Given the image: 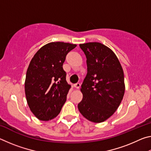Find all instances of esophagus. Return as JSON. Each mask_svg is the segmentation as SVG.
I'll return each instance as SVG.
<instances>
[{"label": "esophagus", "mask_w": 151, "mask_h": 151, "mask_svg": "<svg viewBox=\"0 0 151 151\" xmlns=\"http://www.w3.org/2000/svg\"><path fill=\"white\" fill-rule=\"evenodd\" d=\"M74 86H75L76 88L78 89L79 88L81 87V84L80 83H76V84H75V85H74Z\"/></svg>", "instance_id": "esophagus-1"}]
</instances>
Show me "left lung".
<instances>
[{"label":"left lung","mask_w":151,"mask_h":151,"mask_svg":"<svg viewBox=\"0 0 151 151\" xmlns=\"http://www.w3.org/2000/svg\"><path fill=\"white\" fill-rule=\"evenodd\" d=\"M79 46L86 55L87 74L81 85L83 97L78 109L85 118L99 123L114 113L123 99V69L113 51L102 43Z\"/></svg>","instance_id":"8db88e82"}]
</instances>
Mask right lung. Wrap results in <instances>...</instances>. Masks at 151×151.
<instances>
[{
	"mask_svg": "<svg viewBox=\"0 0 151 151\" xmlns=\"http://www.w3.org/2000/svg\"><path fill=\"white\" fill-rule=\"evenodd\" d=\"M76 45L49 42L30 60L24 91L30 111L38 119L48 121L60 113L71 86L66 81L63 65L66 56Z\"/></svg>",
	"mask_w": 151,
	"mask_h": 151,
	"instance_id": "add662e5",
	"label": "right lung"
}]
</instances>
